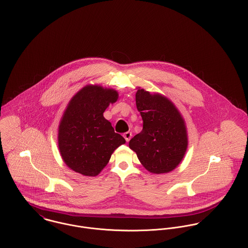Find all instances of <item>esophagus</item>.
<instances>
[{"mask_svg": "<svg viewBox=\"0 0 248 248\" xmlns=\"http://www.w3.org/2000/svg\"><path fill=\"white\" fill-rule=\"evenodd\" d=\"M124 137L126 141H129V140L132 137V133H131V132H125V133L124 134Z\"/></svg>", "mask_w": 248, "mask_h": 248, "instance_id": "obj_1", "label": "esophagus"}]
</instances>
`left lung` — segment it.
Listing matches in <instances>:
<instances>
[{
    "label": "left lung",
    "instance_id": "left-lung-1",
    "mask_svg": "<svg viewBox=\"0 0 248 248\" xmlns=\"http://www.w3.org/2000/svg\"><path fill=\"white\" fill-rule=\"evenodd\" d=\"M136 106L143 121L142 130L129 147L143 167L153 174L168 173L183 161L188 145L186 122L175 105L160 93L139 87Z\"/></svg>",
    "mask_w": 248,
    "mask_h": 248
}]
</instances>
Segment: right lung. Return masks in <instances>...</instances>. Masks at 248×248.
I'll return each instance as SVG.
<instances>
[{
	"mask_svg": "<svg viewBox=\"0 0 248 248\" xmlns=\"http://www.w3.org/2000/svg\"><path fill=\"white\" fill-rule=\"evenodd\" d=\"M118 97L115 89L87 84L69 101L59 124L58 146L62 161L73 171L97 176L115 149L125 143L104 117Z\"/></svg>",
	"mask_w": 248,
	"mask_h": 248,
	"instance_id": "obj_1",
	"label": "right lung"
}]
</instances>
